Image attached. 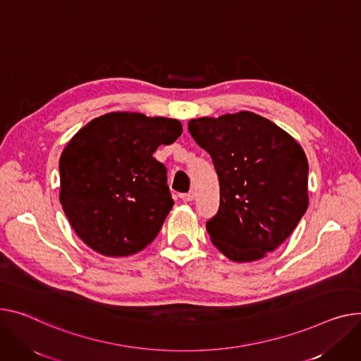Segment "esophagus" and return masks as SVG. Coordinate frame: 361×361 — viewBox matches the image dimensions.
Instances as JSON below:
<instances>
[{
  "label": "esophagus",
  "mask_w": 361,
  "mask_h": 361,
  "mask_svg": "<svg viewBox=\"0 0 361 361\" xmlns=\"http://www.w3.org/2000/svg\"><path fill=\"white\" fill-rule=\"evenodd\" d=\"M180 197H181L183 202H191V200H195V191H188V193H184V195H181Z\"/></svg>",
  "instance_id": "obj_1"
}]
</instances>
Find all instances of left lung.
Masks as SVG:
<instances>
[{"label":"left lung","instance_id":"obj_1","mask_svg":"<svg viewBox=\"0 0 361 361\" xmlns=\"http://www.w3.org/2000/svg\"><path fill=\"white\" fill-rule=\"evenodd\" d=\"M188 132L219 178V209L206 222L213 245L236 262L279 248L307 209L309 166L299 143L251 111L193 118Z\"/></svg>","mask_w":361,"mask_h":361}]
</instances>
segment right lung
I'll list each match as a JSON object with an SVG mask.
<instances>
[{"label": "right lung", "mask_w": 361, "mask_h": 361, "mask_svg": "<svg viewBox=\"0 0 361 361\" xmlns=\"http://www.w3.org/2000/svg\"><path fill=\"white\" fill-rule=\"evenodd\" d=\"M181 133L176 118L116 111L69 140L59 159V200L90 248L126 257L154 241L174 200L166 168L152 155Z\"/></svg>", "instance_id": "right-lung-1"}]
</instances>
